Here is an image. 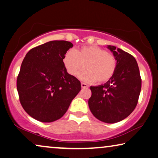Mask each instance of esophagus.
I'll return each mask as SVG.
<instances>
[{
    "mask_svg": "<svg viewBox=\"0 0 158 158\" xmlns=\"http://www.w3.org/2000/svg\"><path fill=\"white\" fill-rule=\"evenodd\" d=\"M81 87L82 88H88V85L87 84L84 83V82H82L81 83Z\"/></svg>",
    "mask_w": 158,
    "mask_h": 158,
    "instance_id": "esophagus-1",
    "label": "esophagus"
}]
</instances>
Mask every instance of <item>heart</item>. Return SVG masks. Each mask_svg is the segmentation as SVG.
Returning a JSON list of instances; mask_svg holds the SVG:
<instances>
[{"label": "heart", "instance_id": "heart-1", "mask_svg": "<svg viewBox=\"0 0 158 158\" xmlns=\"http://www.w3.org/2000/svg\"><path fill=\"white\" fill-rule=\"evenodd\" d=\"M68 73L76 76L86 68L87 71L80 75L82 81L104 83L112 78L117 69V60L111 53L97 46L81 48L75 52L70 49L63 59Z\"/></svg>", "mask_w": 158, "mask_h": 158}]
</instances>
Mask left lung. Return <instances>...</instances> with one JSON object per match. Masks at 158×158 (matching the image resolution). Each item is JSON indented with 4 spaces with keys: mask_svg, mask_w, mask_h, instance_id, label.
<instances>
[{
    "mask_svg": "<svg viewBox=\"0 0 158 158\" xmlns=\"http://www.w3.org/2000/svg\"><path fill=\"white\" fill-rule=\"evenodd\" d=\"M107 48L116 58L117 69L105 84L90 87L88 105L98 119L114 123L124 119L134 110L141 89V77L132 55L114 46Z\"/></svg>",
    "mask_w": 158,
    "mask_h": 158,
    "instance_id": "left-lung-1",
    "label": "left lung"
}]
</instances>
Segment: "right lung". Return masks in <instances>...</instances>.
<instances>
[{
  "label": "right lung",
  "instance_id": "1",
  "mask_svg": "<svg viewBox=\"0 0 158 158\" xmlns=\"http://www.w3.org/2000/svg\"><path fill=\"white\" fill-rule=\"evenodd\" d=\"M73 44L51 41L31 48L22 63L17 89L23 107L42 122L61 118L81 89L76 77L67 73L63 62Z\"/></svg>",
  "mask_w": 158,
  "mask_h": 158
}]
</instances>
